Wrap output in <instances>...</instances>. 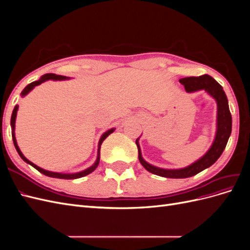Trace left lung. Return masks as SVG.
Listing matches in <instances>:
<instances>
[{"mask_svg":"<svg viewBox=\"0 0 250 250\" xmlns=\"http://www.w3.org/2000/svg\"><path fill=\"white\" fill-rule=\"evenodd\" d=\"M179 82L185 85L188 93L204 90L210 97L214 98L217 103V128L213 144L207 151V153L190 166L181 169H163L147 163L142 156L139 144L140 138L137 139L135 144H137L139 150V161L143 167L150 173L167 178L191 177L204 169L210 167L222 154L231 133V115L229 107L228 97L224 93L223 87L213 77H210L209 75H202L199 77H186L179 79Z\"/></svg>","mask_w":250,"mask_h":250,"instance_id":"8db88e82","label":"left lung"}]
</instances>
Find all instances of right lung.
Listing matches in <instances>:
<instances>
[{
    "instance_id": "add662e5",
    "label": "right lung",
    "mask_w": 250,
    "mask_h": 250,
    "mask_svg": "<svg viewBox=\"0 0 250 250\" xmlns=\"http://www.w3.org/2000/svg\"><path fill=\"white\" fill-rule=\"evenodd\" d=\"M70 79V77H65V76H60V75H55V74H44L43 76H42L40 78V80L37 81H34V82H31L30 84H28L24 89H22V92L21 93V97H25L26 95H28L31 90L37 86L42 84V82L47 81V80H67ZM18 110H19V105H16V107H14L13 111H12V115H11V121H10V125H11V129H12V140H13V144H14V147H16L17 151L19 155L21 157V160L26 162L27 164L31 165L33 168H35L37 171H40L41 173L44 174V175H47L49 177H54V178H62V179H76V178H80V177H83V176H86L88 175L89 173H92L97 167L98 165H99V162H100V148H101V145L103 141L106 139L108 135L110 133H112L113 131H115V128H111V129H108L106 132H104L101 138L99 140V143H98V154H97V160L96 162L94 163L93 166H90V167H88L87 169L83 170L81 172H77V173H57V172H51V171H47L44 169H42L40 168L39 166H36L35 164H33L32 162H30L29 160H27V158L24 156V154L21 153V151L20 150L19 146H18V143H17V139H16V133H14V129H16V119H17V115H18Z\"/></svg>"
}]
</instances>
